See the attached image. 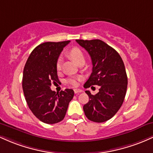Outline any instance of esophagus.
Wrapping results in <instances>:
<instances>
[{"instance_id":"esophagus-1","label":"esophagus","mask_w":153,"mask_h":153,"mask_svg":"<svg viewBox=\"0 0 153 153\" xmlns=\"http://www.w3.org/2000/svg\"><path fill=\"white\" fill-rule=\"evenodd\" d=\"M74 92L75 94H78L79 93H81L82 91L80 90V89H74Z\"/></svg>"}]
</instances>
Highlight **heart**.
Listing matches in <instances>:
<instances>
[{
    "label": "heart",
    "mask_w": 153,
    "mask_h": 153,
    "mask_svg": "<svg viewBox=\"0 0 153 153\" xmlns=\"http://www.w3.org/2000/svg\"><path fill=\"white\" fill-rule=\"evenodd\" d=\"M68 55L71 57V59H73L75 62L78 64V62H80V61L84 60V55L83 53L80 49L78 47H73L71 50L68 52ZM56 68H57V71H59L61 69V59H58L56 63ZM80 80L79 77H73V78H70L67 80V82L70 85H73V86H77L78 85V80Z\"/></svg>",
    "instance_id": "heart-1"
}]
</instances>
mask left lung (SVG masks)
<instances>
[{"label": "left lung", "mask_w": 153, "mask_h": 153, "mask_svg": "<svg viewBox=\"0 0 153 153\" xmlns=\"http://www.w3.org/2000/svg\"><path fill=\"white\" fill-rule=\"evenodd\" d=\"M76 42L88 52L92 61V73L84 87L100 86L96 95L85 91L89 101L83 106V111L89 120L104 122L116 114L125 98L127 76L124 62L114 49L101 40Z\"/></svg>", "instance_id": "obj_1"}]
</instances>
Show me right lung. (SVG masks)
Returning <instances> with one entry per match:
<instances>
[{
	"instance_id": "add662e5",
	"label": "right lung",
	"mask_w": 153,
	"mask_h": 153,
	"mask_svg": "<svg viewBox=\"0 0 153 153\" xmlns=\"http://www.w3.org/2000/svg\"><path fill=\"white\" fill-rule=\"evenodd\" d=\"M70 41L45 42L31 52L23 73L22 88L28 106L36 118L46 124H56L65 118L74 91L67 88L56 93L52 83L59 82L56 63Z\"/></svg>"
}]
</instances>
